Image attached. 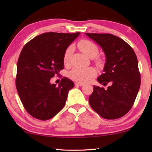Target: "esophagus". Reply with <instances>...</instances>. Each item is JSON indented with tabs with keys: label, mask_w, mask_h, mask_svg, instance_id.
<instances>
[{
	"label": "esophagus",
	"mask_w": 152,
	"mask_h": 152,
	"mask_svg": "<svg viewBox=\"0 0 152 152\" xmlns=\"http://www.w3.org/2000/svg\"><path fill=\"white\" fill-rule=\"evenodd\" d=\"M84 83H82V82H75V85H78V86H83Z\"/></svg>",
	"instance_id": "34e87169"
}]
</instances>
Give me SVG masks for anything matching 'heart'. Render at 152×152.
<instances>
[{
    "mask_svg": "<svg viewBox=\"0 0 152 152\" xmlns=\"http://www.w3.org/2000/svg\"><path fill=\"white\" fill-rule=\"evenodd\" d=\"M78 47L82 52L91 58L96 57L99 53V49L94 42L90 40H82L78 43ZM73 46L69 45L64 53V63L68 64L70 62V58L73 53ZM97 65L101 66L102 61L99 59L96 60ZM96 75V70L92 67L88 68H80L76 67L69 72V77L74 80L79 82H86Z\"/></svg>",
    "mask_w": 152,
    "mask_h": 152,
    "instance_id": "heart-1",
    "label": "heart"
}]
</instances>
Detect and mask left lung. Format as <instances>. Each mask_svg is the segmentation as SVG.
<instances>
[{
	"mask_svg": "<svg viewBox=\"0 0 152 152\" xmlns=\"http://www.w3.org/2000/svg\"><path fill=\"white\" fill-rule=\"evenodd\" d=\"M85 34L101 46L106 57L104 73L97 81L104 86L110 84L106 90L93 86L89 103L104 119H116L124 116L132 109L141 84L135 53L117 36L109 33Z\"/></svg>",
	"mask_w": 152,
	"mask_h": 152,
	"instance_id": "1",
	"label": "left lung"
}]
</instances>
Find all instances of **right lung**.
I'll return each mask as SVG.
<instances>
[{
    "instance_id": "right-lung-1",
    "label": "right lung",
    "mask_w": 152,
    "mask_h": 152,
    "mask_svg": "<svg viewBox=\"0 0 152 152\" xmlns=\"http://www.w3.org/2000/svg\"><path fill=\"white\" fill-rule=\"evenodd\" d=\"M80 34L42 33L23 48L17 62L16 87L23 105L32 117L48 120L65 105L74 82L64 77L56 86L50 79L64 68V51Z\"/></svg>"
}]
</instances>
